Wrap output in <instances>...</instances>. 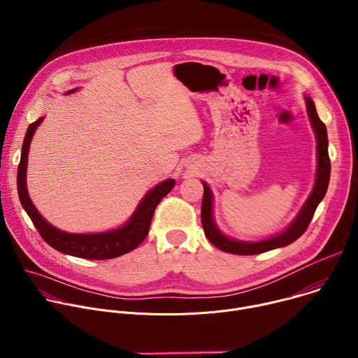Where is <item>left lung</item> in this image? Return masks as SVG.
<instances>
[{
    "label": "left lung",
    "mask_w": 358,
    "mask_h": 358,
    "mask_svg": "<svg viewBox=\"0 0 358 358\" xmlns=\"http://www.w3.org/2000/svg\"><path fill=\"white\" fill-rule=\"evenodd\" d=\"M306 103H308V112L312 122V126L316 131L317 137V176H316V184L310 194V196L306 201L304 207L301 208L297 218L293 221V224L278 236H273L271 239H265L261 242H239L227 238L222 235L218 228L214 224L213 220V194L210 187L203 182V196H202V207H201V222L203 227V232H206L208 241L217 246L218 249L235 253V255H258L264 253L280 246H286L292 242H294L297 238H300L304 231L308 229L315 211L320 201L324 198L329 181H330V157H329V140H327V130L326 124L320 120L317 116L316 108L313 100L310 97H306Z\"/></svg>",
    "instance_id": "obj_1"
}]
</instances>
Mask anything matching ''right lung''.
Instances as JSON below:
<instances>
[{
    "label": "right lung",
    "instance_id": "obj_1",
    "mask_svg": "<svg viewBox=\"0 0 358 358\" xmlns=\"http://www.w3.org/2000/svg\"><path fill=\"white\" fill-rule=\"evenodd\" d=\"M41 122H42V117L31 123L27 130L24 144H22L21 162L18 164L17 187H18V195H20L22 207L29 215L31 221L34 222L42 239L48 245H50L54 249L62 253L72 255V257H78L83 259H97V261L112 259V258L122 257V255L136 249L145 239L150 229L151 220H152V214H155L160 201L173 189L176 181L166 180L157 187L152 188L143 198L131 220L122 228H117L109 232H101V234H68V232L59 231L50 224H48L39 215V213L34 207V203L31 202V198L28 196V191H27L25 174H27L29 143L32 140L35 129L39 126Z\"/></svg>",
    "mask_w": 358,
    "mask_h": 358
}]
</instances>
